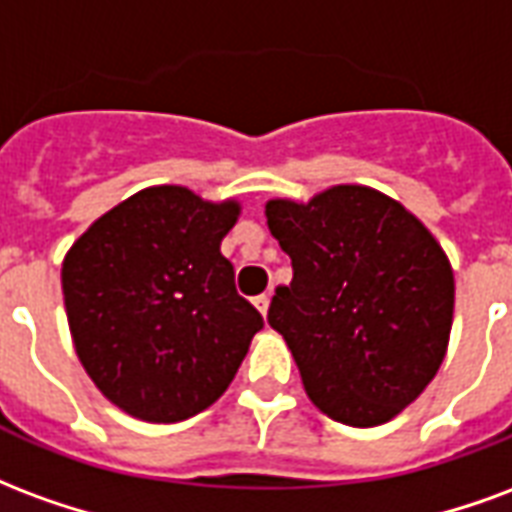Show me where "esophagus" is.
<instances>
[{
  "mask_svg": "<svg viewBox=\"0 0 512 512\" xmlns=\"http://www.w3.org/2000/svg\"><path fill=\"white\" fill-rule=\"evenodd\" d=\"M253 305L259 308L261 316H267V311H270V297H267V294H259V297L253 300Z\"/></svg>",
  "mask_w": 512,
  "mask_h": 512,
  "instance_id": "34e87169",
  "label": "esophagus"
}]
</instances>
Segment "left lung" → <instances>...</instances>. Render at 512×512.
I'll return each mask as SVG.
<instances>
[{"label":"left lung","mask_w":512,"mask_h":512,"mask_svg":"<svg viewBox=\"0 0 512 512\" xmlns=\"http://www.w3.org/2000/svg\"><path fill=\"white\" fill-rule=\"evenodd\" d=\"M294 278L267 322L283 335L302 387L354 428L393 420L445 360L455 281L442 245L401 201L333 185L311 201L264 204Z\"/></svg>","instance_id":"1"}]
</instances>
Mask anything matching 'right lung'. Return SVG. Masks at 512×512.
Segmentation results:
<instances>
[{
	"label": "right lung",
	"mask_w": 512,
	"mask_h": 512,
	"mask_svg": "<svg viewBox=\"0 0 512 512\" xmlns=\"http://www.w3.org/2000/svg\"><path fill=\"white\" fill-rule=\"evenodd\" d=\"M240 201L155 185L100 215L62 261L73 346L108 401L179 423L226 393L264 322L220 242Z\"/></svg>",
	"instance_id": "obj_1"
}]
</instances>
